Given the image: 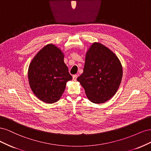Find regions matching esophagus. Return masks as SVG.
I'll use <instances>...</instances> for the list:
<instances>
[{
	"mask_svg": "<svg viewBox=\"0 0 151 151\" xmlns=\"http://www.w3.org/2000/svg\"><path fill=\"white\" fill-rule=\"evenodd\" d=\"M72 77H73V81H76L77 77V75H74V76H72Z\"/></svg>",
	"mask_w": 151,
	"mask_h": 151,
	"instance_id": "34e87169",
	"label": "esophagus"
}]
</instances>
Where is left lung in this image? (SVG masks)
I'll return each mask as SVG.
<instances>
[{"instance_id":"8db88e82","label":"left lung","mask_w":151,"mask_h":151,"mask_svg":"<svg viewBox=\"0 0 151 151\" xmlns=\"http://www.w3.org/2000/svg\"><path fill=\"white\" fill-rule=\"evenodd\" d=\"M123 68L111 50L94 42L86 53L83 73L77 79L90 101L101 104L115 95L120 85Z\"/></svg>"}]
</instances>
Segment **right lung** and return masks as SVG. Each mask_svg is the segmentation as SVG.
Segmentation results:
<instances>
[{
	"mask_svg": "<svg viewBox=\"0 0 151 151\" xmlns=\"http://www.w3.org/2000/svg\"><path fill=\"white\" fill-rule=\"evenodd\" d=\"M63 58L62 50L50 43L41 49L29 63L28 79L30 88L44 103L58 101L64 92L67 82L72 79Z\"/></svg>",
	"mask_w": 151,
	"mask_h": 151,
	"instance_id": "1",
	"label": "right lung"
}]
</instances>
